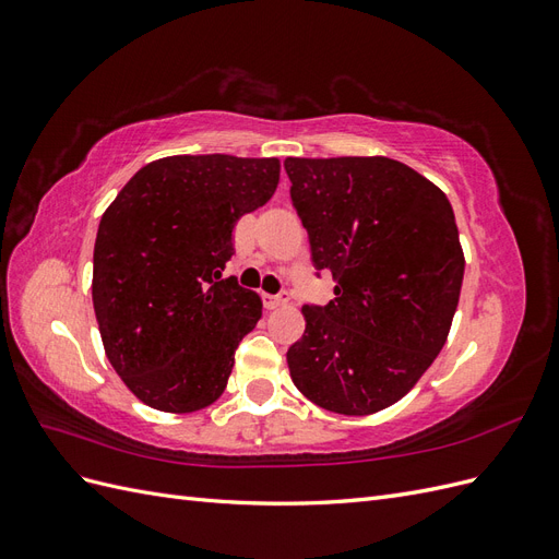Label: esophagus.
<instances>
[{
	"instance_id": "34e87169",
	"label": "esophagus",
	"mask_w": 559,
	"mask_h": 559,
	"mask_svg": "<svg viewBox=\"0 0 559 559\" xmlns=\"http://www.w3.org/2000/svg\"><path fill=\"white\" fill-rule=\"evenodd\" d=\"M261 300H263V306H265L267 310H275V308H280V306H286V302H289V292H280V294H263V296H261Z\"/></svg>"
}]
</instances>
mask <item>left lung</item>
<instances>
[{
  "label": "left lung",
  "instance_id": "1",
  "mask_svg": "<svg viewBox=\"0 0 559 559\" xmlns=\"http://www.w3.org/2000/svg\"><path fill=\"white\" fill-rule=\"evenodd\" d=\"M292 205L317 277L335 298L308 302L286 352L298 392L341 415H370L415 386L443 349L464 253L445 193L392 158H286Z\"/></svg>",
  "mask_w": 559,
  "mask_h": 559
}]
</instances>
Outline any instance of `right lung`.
<instances>
[{
  "label": "right lung",
  "instance_id": "add662e5",
  "mask_svg": "<svg viewBox=\"0 0 559 559\" xmlns=\"http://www.w3.org/2000/svg\"><path fill=\"white\" fill-rule=\"evenodd\" d=\"M277 181V158L170 156L144 165L103 214L97 326L114 370L151 408L193 413L224 394L261 298L222 270L240 216Z\"/></svg>",
  "mask_w": 559,
  "mask_h": 559
}]
</instances>
